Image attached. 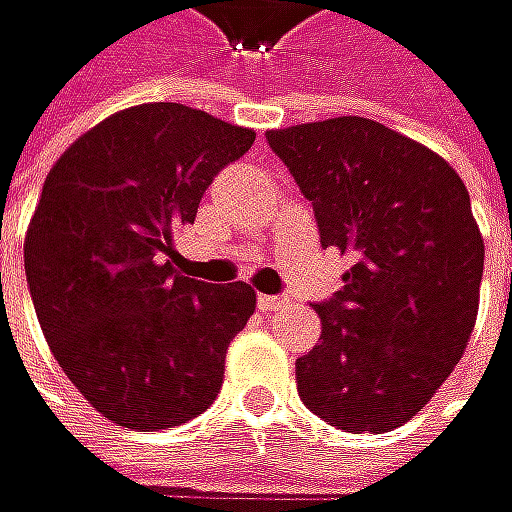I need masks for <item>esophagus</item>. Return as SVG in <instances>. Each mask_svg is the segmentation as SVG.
<instances>
[{
    "label": "esophagus",
    "instance_id": "34e87169",
    "mask_svg": "<svg viewBox=\"0 0 512 512\" xmlns=\"http://www.w3.org/2000/svg\"><path fill=\"white\" fill-rule=\"evenodd\" d=\"M285 306V297H270V294H261L258 297V309L261 312H276V309H282Z\"/></svg>",
    "mask_w": 512,
    "mask_h": 512
}]
</instances>
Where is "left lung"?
<instances>
[{"mask_svg":"<svg viewBox=\"0 0 512 512\" xmlns=\"http://www.w3.org/2000/svg\"><path fill=\"white\" fill-rule=\"evenodd\" d=\"M267 140L312 200L321 245L354 258L345 288L315 306L300 399L336 429L393 432L441 390L477 324L486 251L468 188L438 152L363 116Z\"/></svg>","mask_w":512,"mask_h":512,"instance_id":"obj_1","label":"left lung"}]
</instances>
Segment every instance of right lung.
Here are the masks:
<instances>
[{"label": "right lung", "instance_id": "add662e5", "mask_svg": "<svg viewBox=\"0 0 512 512\" xmlns=\"http://www.w3.org/2000/svg\"><path fill=\"white\" fill-rule=\"evenodd\" d=\"M251 143L203 110L137 104L80 134L44 179L23 242L35 315L68 381L125 429L182 426L221 390L258 300L245 282L179 276L173 233Z\"/></svg>", "mask_w": 512, "mask_h": 512}]
</instances>
